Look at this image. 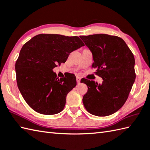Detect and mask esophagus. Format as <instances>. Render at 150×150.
Returning <instances> with one entry per match:
<instances>
[{
	"mask_svg": "<svg viewBox=\"0 0 150 150\" xmlns=\"http://www.w3.org/2000/svg\"><path fill=\"white\" fill-rule=\"evenodd\" d=\"M76 80H77V82L78 84H79L81 82V78L80 77H76Z\"/></svg>",
	"mask_w": 150,
	"mask_h": 150,
	"instance_id": "34e87169",
	"label": "esophagus"
}]
</instances>
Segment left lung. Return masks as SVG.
Wrapping results in <instances>:
<instances>
[{
	"mask_svg": "<svg viewBox=\"0 0 150 150\" xmlns=\"http://www.w3.org/2000/svg\"><path fill=\"white\" fill-rule=\"evenodd\" d=\"M80 38L92 53L95 73L103 79L101 84L83 81L88 88L82 98L84 106L93 115H110L122 107L134 83V56L119 37L95 34Z\"/></svg>",
	"mask_w": 150,
	"mask_h": 150,
	"instance_id": "8db88e82",
	"label": "left lung"
}]
</instances>
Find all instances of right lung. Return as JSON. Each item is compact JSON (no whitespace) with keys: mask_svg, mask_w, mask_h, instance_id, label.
Segmentation results:
<instances>
[{"mask_svg":"<svg viewBox=\"0 0 150 150\" xmlns=\"http://www.w3.org/2000/svg\"><path fill=\"white\" fill-rule=\"evenodd\" d=\"M83 46L77 36L39 34L22 46L15 63L17 82L24 99L33 110L44 115L62 111L67 95L77 81L71 73L59 79L53 69Z\"/></svg>","mask_w":150,"mask_h":150,"instance_id":"right-lung-1","label":"right lung"}]
</instances>
